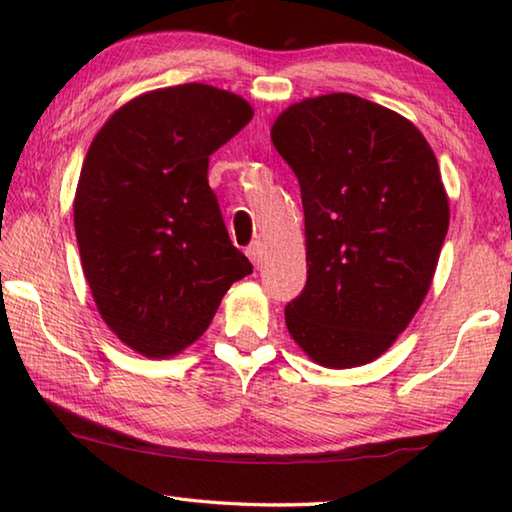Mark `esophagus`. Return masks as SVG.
Instances as JSON below:
<instances>
[{"mask_svg": "<svg viewBox=\"0 0 512 512\" xmlns=\"http://www.w3.org/2000/svg\"><path fill=\"white\" fill-rule=\"evenodd\" d=\"M246 255H248L250 262H253L255 268L262 266V262H264V244H262V241H253V244L246 248Z\"/></svg>", "mask_w": 512, "mask_h": 512, "instance_id": "obj_1", "label": "esophagus"}]
</instances>
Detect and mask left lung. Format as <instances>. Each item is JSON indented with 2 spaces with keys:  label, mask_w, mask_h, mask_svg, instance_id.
Listing matches in <instances>:
<instances>
[{
  "label": "left lung",
  "mask_w": 512,
  "mask_h": 512,
  "mask_svg": "<svg viewBox=\"0 0 512 512\" xmlns=\"http://www.w3.org/2000/svg\"><path fill=\"white\" fill-rule=\"evenodd\" d=\"M271 140L305 210L291 339L318 366H366L409 327L436 273L449 228L436 155L413 121L345 92L291 103Z\"/></svg>",
  "instance_id": "obj_1"
}]
</instances>
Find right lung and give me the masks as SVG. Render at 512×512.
<instances>
[{
    "instance_id": "obj_1",
    "label": "right lung",
    "mask_w": 512,
    "mask_h": 512,
    "mask_svg": "<svg viewBox=\"0 0 512 512\" xmlns=\"http://www.w3.org/2000/svg\"><path fill=\"white\" fill-rule=\"evenodd\" d=\"M253 106L205 83L126 101L99 128L74 194L83 275L103 323L146 359L176 357L253 273L207 185L210 155Z\"/></svg>"
}]
</instances>
